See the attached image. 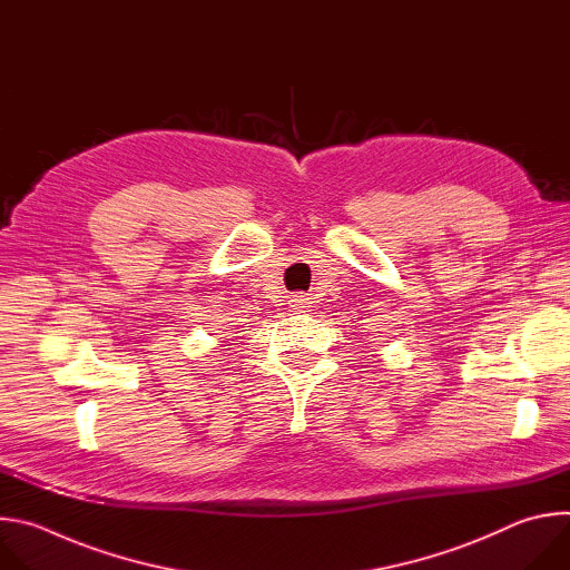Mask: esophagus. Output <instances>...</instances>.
Segmentation results:
<instances>
[{
  "label": "esophagus",
  "mask_w": 570,
  "mask_h": 570,
  "mask_svg": "<svg viewBox=\"0 0 570 570\" xmlns=\"http://www.w3.org/2000/svg\"><path fill=\"white\" fill-rule=\"evenodd\" d=\"M294 305H296V307H307V298H303V296H301V298H294Z\"/></svg>",
  "instance_id": "1"
}]
</instances>
